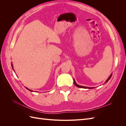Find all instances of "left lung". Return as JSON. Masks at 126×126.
Instances as JSON below:
<instances>
[{"label": "left lung", "instance_id": "obj_1", "mask_svg": "<svg viewBox=\"0 0 126 126\" xmlns=\"http://www.w3.org/2000/svg\"><path fill=\"white\" fill-rule=\"evenodd\" d=\"M112 74L110 75V76H109V78L107 79V80L106 81V82H105V83H106V82H107L108 81H109V80L110 79V78L111 77V76H112ZM74 84L77 86V87H79V88H85V89H93V88H94V87H85V86H80V85H78V84H77V83H76V81H75V79H74Z\"/></svg>", "mask_w": 126, "mask_h": 126}]
</instances>
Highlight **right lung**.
<instances>
[{"instance_id": "add662e5", "label": "right lung", "mask_w": 126, "mask_h": 126, "mask_svg": "<svg viewBox=\"0 0 126 126\" xmlns=\"http://www.w3.org/2000/svg\"><path fill=\"white\" fill-rule=\"evenodd\" d=\"M11 66H12V68H13V64H12V63H11ZM26 88L27 89H28V90L30 91H32V90H30L29 89H28V88H26Z\"/></svg>"}]
</instances>
